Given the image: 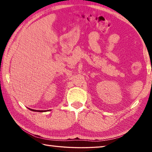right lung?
I'll return each mask as SVG.
<instances>
[{"label": "right lung", "instance_id": "obj_1", "mask_svg": "<svg viewBox=\"0 0 152 152\" xmlns=\"http://www.w3.org/2000/svg\"><path fill=\"white\" fill-rule=\"evenodd\" d=\"M31 110H33V111H39V112H43V111H45V110H33V109H29Z\"/></svg>", "mask_w": 152, "mask_h": 152}]
</instances>
